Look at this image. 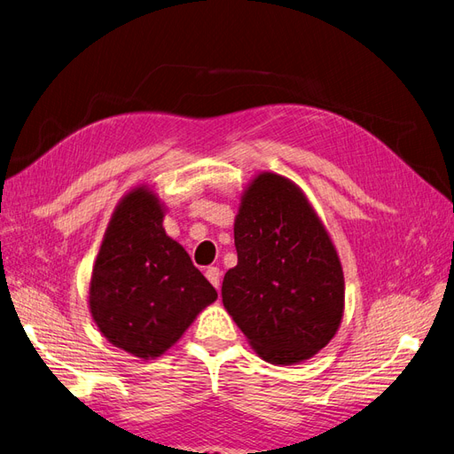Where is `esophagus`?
<instances>
[{
	"label": "esophagus",
	"mask_w": 454,
	"mask_h": 454,
	"mask_svg": "<svg viewBox=\"0 0 454 454\" xmlns=\"http://www.w3.org/2000/svg\"><path fill=\"white\" fill-rule=\"evenodd\" d=\"M206 278H208L212 282V286L217 290L219 278H222V272H219L217 267H208V269H206Z\"/></svg>",
	"instance_id": "1"
}]
</instances>
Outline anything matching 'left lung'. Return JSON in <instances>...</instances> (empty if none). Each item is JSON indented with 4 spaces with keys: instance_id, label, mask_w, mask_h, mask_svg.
<instances>
[{
    "instance_id": "obj_1",
    "label": "left lung",
    "mask_w": 454,
    "mask_h": 454,
    "mask_svg": "<svg viewBox=\"0 0 454 454\" xmlns=\"http://www.w3.org/2000/svg\"><path fill=\"white\" fill-rule=\"evenodd\" d=\"M235 246L223 307L259 358L294 365L327 347L345 312V274L303 189L277 172L255 174L240 197Z\"/></svg>"
}]
</instances>
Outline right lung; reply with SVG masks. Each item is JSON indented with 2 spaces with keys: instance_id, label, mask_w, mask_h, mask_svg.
Wrapping results in <instances>:
<instances>
[{
  "instance_id": "1",
  "label": "right lung",
  "mask_w": 454,
  "mask_h": 454,
  "mask_svg": "<svg viewBox=\"0 0 454 454\" xmlns=\"http://www.w3.org/2000/svg\"><path fill=\"white\" fill-rule=\"evenodd\" d=\"M167 206L145 184L122 195L89 282L100 333L134 358L155 360L217 299L180 242L167 235Z\"/></svg>"
}]
</instances>
